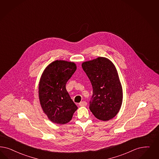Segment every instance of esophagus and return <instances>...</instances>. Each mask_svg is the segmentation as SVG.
Masks as SVG:
<instances>
[{
    "label": "esophagus",
    "instance_id": "34e87169",
    "mask_svg": "<svg viewBox=\"0 0 159 159\" xmlns=\"http://www.w3.org/2000/svg\"><path fill=\"white\" fill-rule=\"evenodd\" d=\"M86 105H87V103H86V102H84V101L81 102L79 103V106H86Z\"/></svg>",
    "mask_w": 159,
    "mask_h": 159
}]
</instances>
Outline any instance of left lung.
Instances as JSON below:
<instances>
[{
	"label": "left lung",
	"mask_w": 159,
	"mask_h": 159,
	"mask_svg": "<svg viewBox=\"0 0 159 159\" xmlns=\"http://www.w3.org/2000/svg\"><path fill=\"white\" fill-rule=\"evenodd\" d=\"M82 66L93 88L90 111L100 120L113 119L123 102V89L115 65L107 58L99 57L83 62Z\"/></svg>",
	"instance_id": "obj_1"
}]
</instances>
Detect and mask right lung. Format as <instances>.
<instances>
[{"label": "right lung", "mask_w": 159, "mask_h": 159, "mask_svg": "<svg viewBox=\"0 0 159 159\" xmlns=\"http://www.w3.org/2000/svg\"><path fill=\"white\" fill-rule=\"evenodd\" d=\"M74 62L55 60L47 66L39 84L42 109L50 120L64 125L71 120L77 109L66 89L67 82L76 70Z\"/></svg>", "instance_id": "obj_1"}]
</instances>
